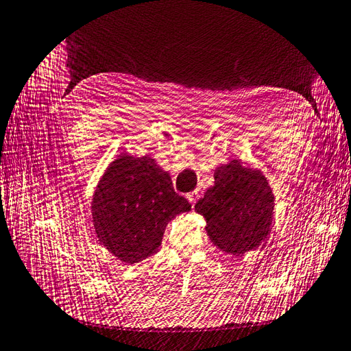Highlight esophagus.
Segmentation results:
<instances>
[{
	"mask_svg": "<svg viewBox=\"0 0 351 351\" xmlns=\"http://www.w3.org/2000/svg\"><path fill=\"white\" fill-rule=\"evenodd\" d=\"M186 198H188V202L191 203V204H194L197 199H198V191H193V193H188L186 194Z\"/></svg>",
	"mask_w": 351,
	"mask_h": 351,
	"instance_id": "obj_1",
	"label": "esophagus"
}]
</instances>
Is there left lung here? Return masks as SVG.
Returning <instances> with one entry per match:
<instances>
[{"label": "left lung", "mask_w": 351, "mask_h": 351, "mask_svg": "<svg viewBox=\"0 0 351 351\" xmlns=\"http://www.w3.org/2000/svg\"><path fill=\"white\" fill-rule=\"evenodd\" d=\"M275 197L260 170L232 160L215 170V185L195 204L207 235L219 250L241 256L265 241L272 226Z\"/></svg>", "instance_id": "obj_1"}]
</instances>
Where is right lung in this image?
Here are the masks:
<instances>
[{
	"instance_id": "right-lung-1",
	"label": "right lung",
	"mask_w": 351,
	"mask_h": 351,
	"mask_svg": "<svg viewBox=\"0 0 351 351\" xmlns=\"http://www.w3.org/2000/svg\"><path fill=\"white\" fill-rule=\"evenodd\" d=\"M91 210L98 241L134 265L157 252L169 220L189 212L191 204L175 193L170 175L154 158L123 153L99 179Z\"/></svg>"
}]
</instances>
